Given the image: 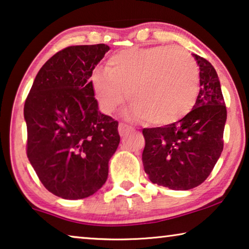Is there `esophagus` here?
Wrapping results in <instances>:
<instances>
[{
    "label": "esophagus",
    "mask_w": 249,
    "mask_h": 249,
    "mask_svg": "<svg viewBox=\"0 0 249 249\" xmlns=\"http://www.w3.org/2000/svg\"><path fill=\"white\" fill-rule=\"evenodd\" d=\"M118 131H119V135H120L121 137H124V136H127L129 132L132 131V128L129 127V125H127V124H119Z\"/></svg>",
    "instance_id": "34e87169"
}]
</instances>
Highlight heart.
<instances>
[{
	"mask_svg": "<svg viewBox=\"0 0 249 249\" xmlns=\"http://www.w3.org/2000/svg\"><path fill=\"white\" fill-rule=\"evenodd\" d=\"M199 82V66L192 55L166 46L119 52L107 60V71H96L91 78L103 113H112L127 92L131 116L160 125L174 124L190 113Z\"/></svg>",
	"mask_w": 249,
	"mask_h": 249,
	"instance_id": "obj_1",
	"label": "heart"
}]
</instances>
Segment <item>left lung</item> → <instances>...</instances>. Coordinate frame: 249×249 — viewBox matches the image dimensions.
Listing matches in <instances>:
<instances>
[{
  "instance_id": "obj_1",
  "label": "left lung",
  "mask_w": 249,
  "mask_h": 249,
  "mask_svg": "<svg viewBox=\"0 0 249 249\" xmlns=\"http://www.w3.org/2000/svg\"><path fill=\"white\" fill-rule=\"evenodd\" d=\"M193 57L199 65L200 91L192 111L172 124L142 130L146 174L154 184L176 191L203 183L223 149L227 110L220 81L207 59Z\"/></svg>"
}]
</instances>
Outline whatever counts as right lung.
I'll return each mask as SVG.
<instances>
[{
  "mask_svg": "<svg viewBox=\"0 0 249 249\" xmlns=\"http://www.w3.org/2000/svg\"><path fill=\"white\" fill-rule=\"evenodd\" d=\"M110 47L71 46L38 71L24 103L27 155L49 192L84 199L104 185L120 142L118 122L101 113L89 77Z\"/></svg>",
  "mask_w": 249,
  "mask_h": 249,
  "instance_id": "add662e5",
  "label": "right lung"
}]
</instances>
